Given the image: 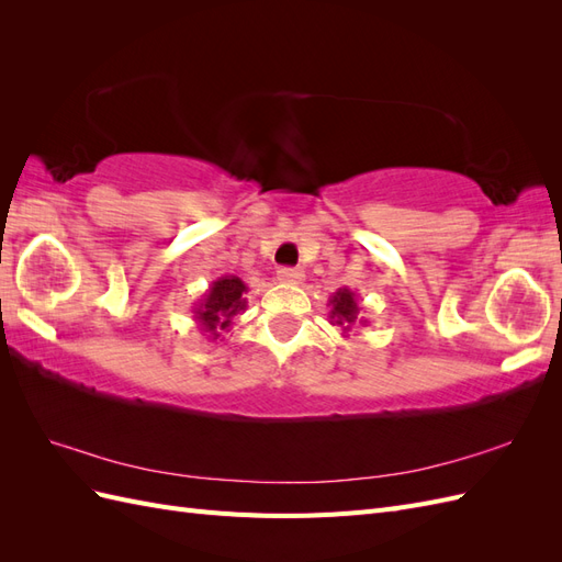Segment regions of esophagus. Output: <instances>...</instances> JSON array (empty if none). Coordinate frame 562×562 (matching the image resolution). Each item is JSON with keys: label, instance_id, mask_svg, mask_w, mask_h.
Here are the masks:
<instances>
[{"label": "esophagus", "instance_id": "1", "mask_svg": "<svg viewBox=\"0 0 562 562\" xmlns=\"http://www.w3.org/2000/svg\"><path fill=\"white\" fill-rule=\"evenodd\" d=\"M277 277H279L281 283H300L304 274H302L300 269H295V267H281Z\"/></svg>", "mask_w": 562, "mask_h": 562}]
</instances>
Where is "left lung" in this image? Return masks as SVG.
<instances>
[{
	"mask_svg": "<svg viewBox=\"0 0 562 562\" xmlns=\"http://www.w3.org/2000/svg\"><path fill=\"white\" fill-rule=\"evenodd\" d=\"M328 307H330V323L337 328H342V335L349 337V333H353L356 326H366V318L361 316L363 307H361V300L356 295L349 285L345 288H337V293L328 300Z\"/></svg>",
	"mask_w": 562,
	"mask_h": 562,
	"instance_id": "8db88e82",
	"label": "left lung"
}]
</instances>
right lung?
<instances>
[{"label":"right lung","instance_id":"obj_1","mask_svg":"<svg viewBox=\"0 0 562 562\" xmlns=\"http://www.w3.org/2000/svg\"><path fill=\"white\" fill-rule=\"evenodd\" d=\"M246 293L248 285L239 277L225 274L213 281L209 291L196 302V307L192 310L194 321L199 330L206 335L211 342L229 333L234 316L246 312Z\"/></svg>","mask_w":562,"mask_h":562}]
</instances>
